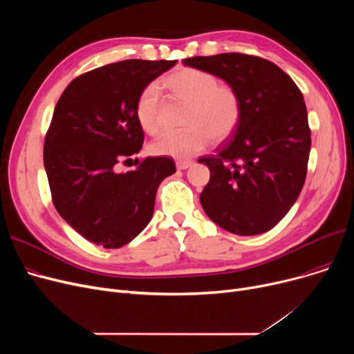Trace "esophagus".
I'll list each match as a JSON object with an SVG mask.
<instances>
[{
    "mask_svg": "<svg viewBox=\"0 0 354 354\" xmlns=\"http://www.w3.org/2000/svg\"><path fill=\"white\" fill-rule=\"evenodd\" d=\"M194 165V162L192 160H178L176 162V167L179 171H185V169H188V167H191Z\"/></svg>",
    "mask_w": 354,
    "mask_h": 354,
    "instance_id": "34e87169",
    "label": "esophagus"
}]
</instances>
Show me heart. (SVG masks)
Instances as JSON below:
<instances>
[{
	"label": "heart",
	"instance_id": "heart-1",
	"mask_svg": "<svg viewBox=\"0 0 354 354\" xmlns=\"http://www.w3.org/2000/svg\"><path fill=\"white\" fill-rule=\"evenodd\" d=\"M174 95L189 103L183 132H165L152 145L155 155L179 160L199 155L209 146L211 139L221 142L230 138L241 120V99L235 88L219 84L214 74L199 68L185 67L165 80ZM162 96L159 84H147L136 102V118L147 133H158Z\"/></svg>",
	"mask_w": 354,
	"mask_h": 354
}]
</instances>
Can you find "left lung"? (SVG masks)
Wrapping results in <instances>:
<instances>
[{
  "label": "left lung",
  "mask_w": 354,
  "mask_h": 354,
  "mask_svg": "<svg viewBox=\"0 0 354 354\" xmlns=\"http://www.w3.org/2000/svg\"><path fill=\"white\" fill-rule=\"evenodd\" d=\"M236 90L241 120L207 165L211 179L199 201L216 225L258 235L280 222L299 198L311 147L300 88L277 64L255 55L222 53L182 60Z\"/></svg>",
  "instance_id": "obj_1"
}]
</instances>
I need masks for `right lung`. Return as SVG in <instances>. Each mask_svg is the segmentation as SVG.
Here are the masks:
<instances>
[{
    "instance_id": "1",
    "label": "right lung",
    "mask_w": 354,
    "mask_h": 354,
    "mask_svg": "<svg viewBox=\"0 0 354 354\" xmlns=\"http://www.w3.org/2000/svg\"><path fill=\"white\" fill-rule=\"evenodd\" d=\"M176 60H124L74 79L55 104L44 142L53 203L90 243L120 248L151 222L160 182L176 172L172 158H146L135 171L116 165L139 153L140 91Z\"/></svg>"
}]
</instances>
